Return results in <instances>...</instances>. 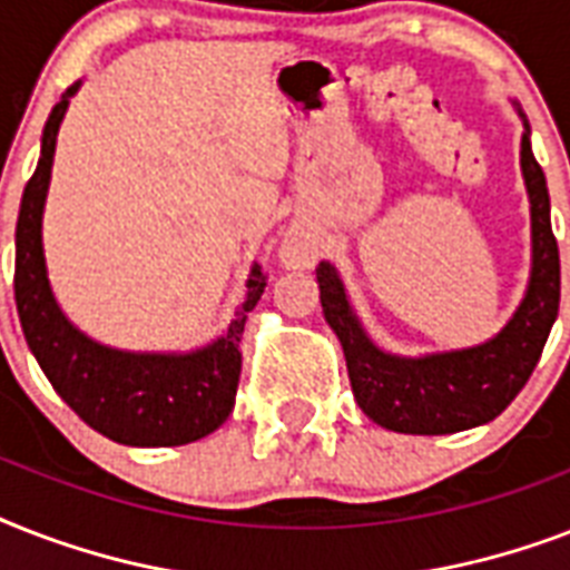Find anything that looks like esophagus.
<instances>
[{
  "label": "esophagus",
  "mask_w": 570,
  "mask_h": 570,
  "mask_svg": "<svg viewBox=\"0 0 570 570\" xmlns=\"http://www.w3.org/2000/svg\"><path fill=\"white\" fill-rule=\"evenodd\" d=\"M286 257H295V245H289V248H286Z\"/></svg>",
  "instance_id": "obj_1"
}]
</instances>
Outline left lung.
<instances>
[{
    "label": "left lung",
    "mask_w": 570,
    "mask_h": 570,
    "mask_svg": "<svg viewBox=\"0 0 570 570\" xmlns=\"http://www.w3.org/2000/svg\"><path fill=\"white\" fill-rule=\"evenodd\" d=\"M523 118V115H521ZM521 168L532 204V277L521 307L485 346L446 355L393 357L370 343L348 307L346 289L331 263H320L322 313L343 343L357 405L384 429L405 434H452L497 414L530 381L559 313V245L550 227V195L530 147L521 141Z\"/></svg>",
    "instance_id": "obj_1"
}]
</instances>
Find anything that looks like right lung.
Returning <instances> with one entry per match:
<instances>
[{"mask_svg": "<svg viewBox=\"0 0 570 570\" xmlns=\"http://www.w3.org/2000/svg\"><path fill=\"white\" fill-rule=\"evenodd\" d=\"M76 88L70 85L49 115L38 168L22 191L13 254V298L22 334L58 396L100 434L127 446L200 441L230 416L242 373V331L268 277L259 266L250 268L248 295L227 334L191 355H129L76 331L52 298L40 245L56 136Z\"/></svg>", "mask_w": 570, "mask_h": 570, "instance_id": "obj_1", "label": "right lung"}]
</instances>
